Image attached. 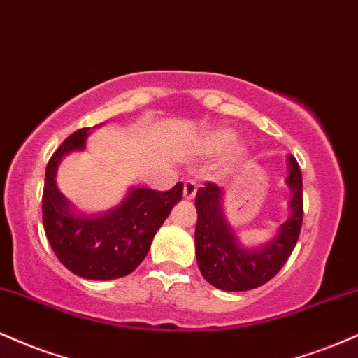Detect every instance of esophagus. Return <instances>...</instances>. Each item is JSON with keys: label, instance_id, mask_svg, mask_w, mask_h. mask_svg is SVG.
<instances>
[{"label": "esophagus", "instance_id": "esophagus-1", "mask_svg": "<svg viewBox=\"0 0 358 358\" xmlns=\"http://www.w3.org/2000/svg\"><path fill=\"white\" fill-rule=\"evenodd\" d=\"M196 188H199L196 182H193V180H187V182L183 183V196H185V199L192 200L193 196H195Z\"/></svg>", "mask_w": 358, "mask_h": 358}]
</instances>
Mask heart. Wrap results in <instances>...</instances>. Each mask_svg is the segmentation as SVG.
<instances>
[{"label":"heart","instance_id":"obj_1","mask_svg":"<svg viewBox=\"0 0 358 358\" xmlns=\"http://www.w3.org/2000/svg\"><path fill=\"white\" fill-rule=\"evenodd\" d=\"M234 139H236V133L227 127H222V129H215L212 133H208L203 139V150L208 155H219L222 151L227 150L232 145ZM242 156H244V150L242 148H234L232 153L225 159V165L234 166L241 162Z\"/></svg>","mask_w":358,"mask_h":358}]
</instances>
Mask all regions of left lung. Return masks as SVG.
Segmentation results:
<instances>
[{"instance_id": "obj_1", "label": "left lung", "mask_w": 358, "mask_h": 358, "mask_svg": "<svg viewBox=\"0 0 358 358\" xmlns=\"http://www.w3.org/2000/svg\"><path fill=\"white\" fill-rule=\"evenodd\" d=\"M291 215L279 227L278 236L264 248L248 250L236 241L231 225L222 213V190L207 182L195 196V252L202 276L224 291H248L273 279L285 266L296 245L303 224V178L293 155L287 156Z\"/></svg>"}]
</instances>
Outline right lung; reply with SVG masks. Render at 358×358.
<instances>
[{
    "label": "right lung",
    "instance_id": "add662e5",
    "mask_svg": "<svg viewBox=\"0 0 358 358\" xmlns=\"http://www.w3.org/2000/svg\"><path fill=\"white\" fill-rule=\"evenodd\" d=\"M87 134L89 127L77 129L48 159L42 196L43 229L55 256L73 274L116 279L141 264L156 231L182 200L183 183L166 192L133 188L116 210L102 217L76 215L57 188L55 173L62 156L82 150Z\"/></svg>",
    "mask_w": 358,
    "mask_h": 358
}]
</instances>
